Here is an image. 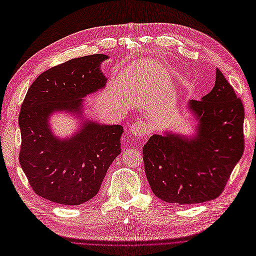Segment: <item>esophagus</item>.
Masks as SVG:
<instances>
[{"mask_svg": "<svg viewBox=\"0 0 256 256\" xmlns=\"http://www.w3.org/2000/svg\"><path fill=\"white\" fill-rule=\"evenodd\" d=\"M129 132L131 136H134V138H142L145 136L149 130H148V126L146 122H142V120H138L134 124H132L129 128Z\"/></svg>", "mask_w": 256, "mask_h": 256, "instance_id": "esophagus-1", "label": "esophagus"}]
</instances>
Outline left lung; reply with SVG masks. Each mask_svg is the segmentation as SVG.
<instances>
[{"mask_svg": "<svg viewBox=\"0 0 256 256\" xmlns=\"http://www.w3.org/2000/svg\"><path fill=\"white\" fill-rule=\"evenodd\" d=\"M195 122L190 134L164 130L143 147L146 177L154 195L168 204L216 199L244 152V106L216 68L215 86L185 104Z\"/></svg>", "mask_w": 256, "mask_h": 256, "instance_id": "left-lung-1", "label": "left lung"}]
</instances>
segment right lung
<instances>
[{"mask_svg":"<svg viewBox=\"0 0 256 256\" xmlns=\"http://www.w3.org/2000/svg\"><path fill=\"white\" fill-rule=\"evenodd\" d=\"M95 54L74 58L43 72L26 93L19 116L20 165L38 196L64 206L82 204L98 192L120 152V125H106L84 112L88 95L104 90L108 77ZM56 112L76 118L78 128L61 138L49 120Z\"/></svg>","mask_w":256,"mask_h":256,"instance_id":"add662e5","label":"right lung"}]
</instances>
